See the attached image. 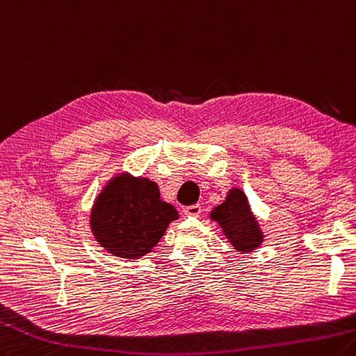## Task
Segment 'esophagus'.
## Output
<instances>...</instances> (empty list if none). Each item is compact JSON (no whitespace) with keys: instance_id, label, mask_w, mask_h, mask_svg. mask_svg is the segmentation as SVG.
Wrapping results in <instances>:
<instances>
[{"instance_id":"34e87169","label":"esophagus","mask_w":356,"mask_h":356,"mask_svg":"<svg viewBox=\"0 0 356 356\" xmlns=\"http://www.w3.org/2000/svg\"><path fill=\"white\" fill-rule=\"evenodd\" d=\"M202 213L200 205H191V207H185L184 208V214L186 218H199Z\"/></svg>"}]
</instances>
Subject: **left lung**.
<instances>
[{
  "label": "left lung",
  "mask_w": 356,
  "mask_h": 356,
  "mask_svg": "<svg viewBox=\"0 0 356 356\" xmlns=\"http://www.w3.org/2000/svg\"><path fill=\"white\" fill-rule=\"evenodd\" d=\"M210 219L218 222L227 241L238 253H253L264 242V232L241 188L228 190L225 200L214 207Z\"/></svg>",
  "instance_id": "obj_1"
}]
</instances>
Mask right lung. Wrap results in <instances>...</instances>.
Instances as JSON below:
<instances>
[{"instance_id": "1", "label": "right lung", "mask_w": 356, "mask_h": 356, "mask_svg": "<svg viewBox=\"0 0 356 356\" xmlns=\"http://www.w3.org/2000/svg\"><path fill=\"white\" fill-rule=\"evenodd\" d=\"M179 213L160 197L159 185L128 171L115 172L90 208L94 239L111 256L134 261L152 252Z\"/></svg>"}]
</instances>
